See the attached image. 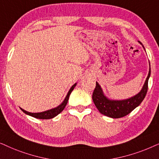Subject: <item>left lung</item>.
<instances>
[{"label": "left lung", "mask_w": 159, "mask_h": 159, "mask_svg": "<svg viewBox=\"0 0 159 159\" xmlns=\"http://www.w3.org/2000/svg\"><path fill=\"white\" fill-rule=\"evenodd\" d=\"M139 43L142 44L141 42ZM143 45V44H142ZM144 48V46H143ZM145 49V48H144ZM151 75V67L148 75L140 92L134 97L123 100L110 99L105 96L99 84L96 82V87L92 94V99L99 113L113 118H118L129 114L133 110L138 107L143 102L148 92V84Z\"/></svg>", "instance_id": "obj_1"}]
</instances>
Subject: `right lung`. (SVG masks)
Returning <instances> with one entry per match:
<instances>
[{
  "label": "right lung",
  "instance_id": "obj_1",
  "mask_svg": "<svg viewBox=\"0 0 159 159\" xmlns=\"http://www.w3.org/2000/svg\"><path fill=\"white\" fill-rule=\"evenodd\" d=\"M76 84H77L75 83V84H73V85L72 86V87L70 89L69 92H68V93H67L66 97L65 98L64 101H63L57 107H54V108L48 110V111L41 112V113H30V112H27L22 108H20V109L22 110V111L24 112L25 114H27V115L33 116V117H34V118H39V119H51V118H53L54 117H55V116H57L58 114H60L61 112L64 110V108L65 107V106H66V105L67 103V101H68V99H69L70 94H71L72 91H73L74 89V88L75 87Z\"/></svg>",
  "mask_w": 159,
  "mask_h": 159
}]
</instances>
